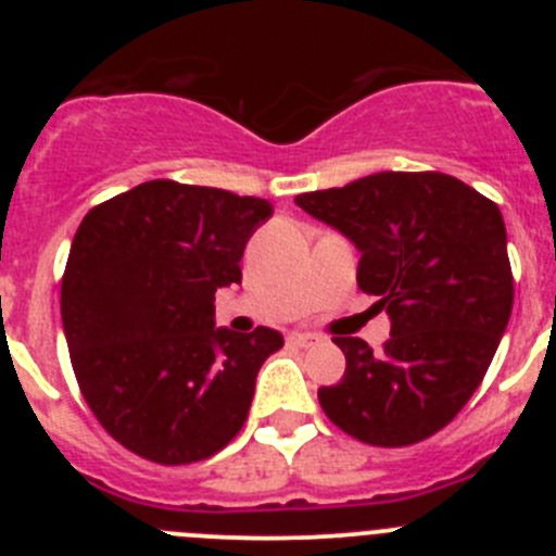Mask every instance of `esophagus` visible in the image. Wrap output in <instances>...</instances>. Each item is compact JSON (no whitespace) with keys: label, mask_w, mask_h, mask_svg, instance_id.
Instances as JSON below:
<instances>
[{"label":"esophagus","mask_w":556,"mask_h":556,"mask_svg":"<svg viewBox=\"0 0 556 556\" xmlns=\"http://www.w3.org/2000/svg\"><path fill=\"white\" fill-rule=\"evenodd\" d=\"M319 341H323V336H317V333H299V330L288 336V344H293V346H314V344H319Z\"/></svg>","instance_id":"1"}]
</instances>
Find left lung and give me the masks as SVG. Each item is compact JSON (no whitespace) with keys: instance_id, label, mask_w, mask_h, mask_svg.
<instances>
[{"instance_id":"8db88e82","label":"left lung","mask_w":556,"mask_h":556,"mask_svg":"<svg viewBox=\"0 0 556 556\" xmlns=\"http://www.w3.org/2000/svg\"><path fill=\"white\" fill-rule=\"evenodd\" d=\"M295 204L357 247V285L390 314L382 352L336 336L346 371L317 390L323 412L371 446L439 433L481 384L511 317L497 204L441 172L368 174Z\"/></svg>"}]
</instances>
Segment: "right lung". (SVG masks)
I'll list each match as a JSON object with an SVG mask.
<instances>
[{"label":"right lung","mask_w":556,"mask_h":556,"mask_svg":"<svg viewBox=\"0 0 556 556\" xmlns=\"http://www.w3.org/2000/svg\"><path fill=\"white\" fill-rule=\"evenodd\" d=\"M274 206L150 179L83 217L61 279V319L83 397L126 450L161 465L220 452L242 430L282 333L215 328V293Z\"/></svg>","instance_id":"obj_1"}]
</instances>
